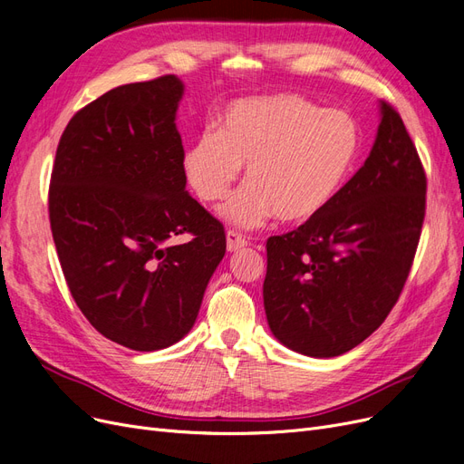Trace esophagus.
Instances as JSON below:
<instances>
[{"label": "esophagus", "mask_w": 464, "mask_h": 464, "mask_svg": "<svg viewBox=\"0 0 464 464\" xmlns=\"http://www.w3.org/2000/svg\"><path fill=\"white\" fill-rule=\"evenodd\" d=\"M246 246H247V242H246V237L242 234H237L234 230L227 232V249L230 251V254H234V251L242 249Z\"/></svg>", "instance_id": "34e87169"}]
</instances>
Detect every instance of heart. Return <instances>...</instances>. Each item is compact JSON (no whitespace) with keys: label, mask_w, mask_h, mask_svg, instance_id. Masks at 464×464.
I'll return each instance as SVG.
<instances>
[{"label":"heart","mask_w":464,"mask_h":464,"mask_svg":"<svg viewBox=\"0 0 464 464\" xmlns=\"http://www.w3.org/2000/svg\"><path fill=\"white\" fill-rule=\"evenodd\" d=\"M360 152V128L343 110H321L296 94L246 98L222 111L217 133L199 135L184 157L191 191L222 201L246 166L247 184L222 207L240 228L276 217L302 224L341 193Z\"/></svg>","instance_id":"1"}]
</instances>
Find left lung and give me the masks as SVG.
<instances>
[{"label":"left lung","mask_w":464,"mask_h":464,"mask_svg":"<svg viewBox=\"0 0 464 464\" xmlns=\"http://www.w3.org/2000/svg\"><path fill=\"white\" fill-rule=\"evenodd\" d=\"M370 157L312 220L266 240L263 304L275 339L334 358L382 325L409 276L426 213V174L401 116L379 102Z\"/></svg>","instance_id":"8db88e82"}]
</instances>
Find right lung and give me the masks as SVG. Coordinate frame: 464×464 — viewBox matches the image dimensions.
Segmentation results:
<instances>
[{
    "instance_id": "1",
    "label": "right lung",
    "mask_w": 464,
    "mask_h": 464,
    "mask_svg": "<svg viewBox=\"0 0 464 464\" xmlns=\"http://www.w3.org/2000/svg\"><path fill=\"white\" fill-rule=\"evenodd\" d=\"M176 75L130 82L79 110L60 139L50 227L67 286L91 325L152 353L198 319L227 251L222 224L186 191ZM191 233L172 246L174 235Z\"/></svg>"
}]
</instances>
